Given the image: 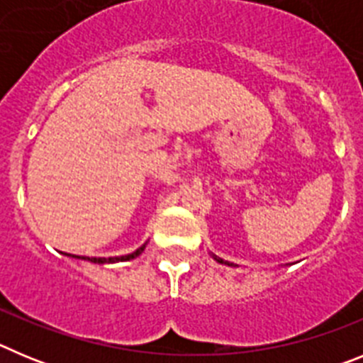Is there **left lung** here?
Returning <instances> with one entry per match:
<instances>
[{
    "label": "left lung",
    "mask_w": 363,
    "mask_h": 363,
    "mask_svg": "<svg viewBox=\"0 0 363 363\" xmlns=\"http://www.w3.org/2000/svg\"><path fill=\"white\" fill-rule=\"evenodd\" d=\"M213 258H214V259H216V262H218V264H223V265H229V267H236V265H234V264H230V262H225V259H221V258H218V256H214V255H213Z\"/></svg>",
    "instance_id": "8db88e82"
}]
</instances>
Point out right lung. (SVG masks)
<instances>
[{
	"mask_svg": "<svg viewBox=\"0 0 363 363\" xmlns=\"http://www.w3.org/2000/svg\"><path fill=\"white\" fill-rule=\"evenodd\" d=\"M145 245H147V242L143 243L142 247H138L136 251L130 252V255L114 256V258H89V256H76V255H67V256H72V258L86 259V262H92V264H116V262H129V259H134V258H136V256H140L143 251H145Z\"/></svg>",
	"mask_w": 363,
	"mask_h": 363,
	"instance_id": "add662e5",
	"label": "right lung"
}]
</instances>
